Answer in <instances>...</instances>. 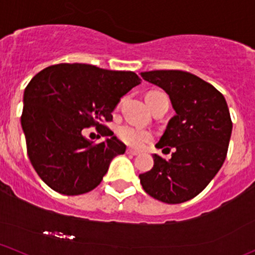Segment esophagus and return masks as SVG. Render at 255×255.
<instances>
[{
  "mask_svg": "<svg viewBox=\"0 0 255 255\" xmlns=\"http://www.w3.org/2000/svg\"><path fill=\"white\" fill-rule=\"evenodd\" d=\"M126 152H127L128 155H133V156H136V155H139V152L136 151V150H133L130 148H128L127 150H126Z\"/></svg>",
  "mask_w": 255,
  "mask_h": 255,
  "instance_id": "34e87169",
  "label": "esophagus"
}]
</instances>
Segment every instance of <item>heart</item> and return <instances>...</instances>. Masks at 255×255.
Listing matches in <instances>:
<instances>
[{"label":"heart","mask_w":255,"mask_h":255,"mask_svg":"<svg viewBox=\"0 0 255 255\" xmlns=\"http://www.w3.org/2000/svg\"><path fill=\"white\" fill-rule=\"evenodd\" d=\"M161 92H151L148 95H154V94ZM117 136L121 141H123L127 145L132 148H143L145 144L150 143L154 139V134L148 129L144 128L134 127L130 125H123L117 128Z\"/></svg>","instance_id":"obj_1"}]
</instances>
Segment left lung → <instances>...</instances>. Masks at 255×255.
Wrapping results in <instances>:
<instances>
[{
    "label": "left lung",
    "mask_w": 255,
    "mask_h": 255,
    "mask_svg": "<svg viewBox=\"0 0 255 255\" xmlns=\"http://www.w3.org/2000/svg\"><path fill=\"white\" fill-rule=\"evenodd\" d=\"M141 78L170 95L176 115L156 146L173 149L170 160L155 154L154 166L140 173L150 197L179 204L197 197L221 168L227 155L232 121L224 95L189 72L150 71Z\"/></svg>",
    "instance_id": "obj_1"
}]
</instances>
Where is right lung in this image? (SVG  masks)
Segmentation results:
<instances>
[{
	"mask_svg": "<svg viewBox=\"0 0 255 255\" xmlns=\"http://www.w3.org/2000/svg\"><path fill=\"white\" fill-rule=\"evenodd\" d=\"M139 83L134 72L85 63L53 64L29 82L20 117L26 152L51 189L79 195L100 184L111 160L126 151L106 123L120 99ZM90 127L110 138L90 143L81 134Z\"/></svg>",
	"mask_w": 255,
	"mask_h": 255,
	"instance_id": "1",
	"label": "right lung"
}]
</instances>
